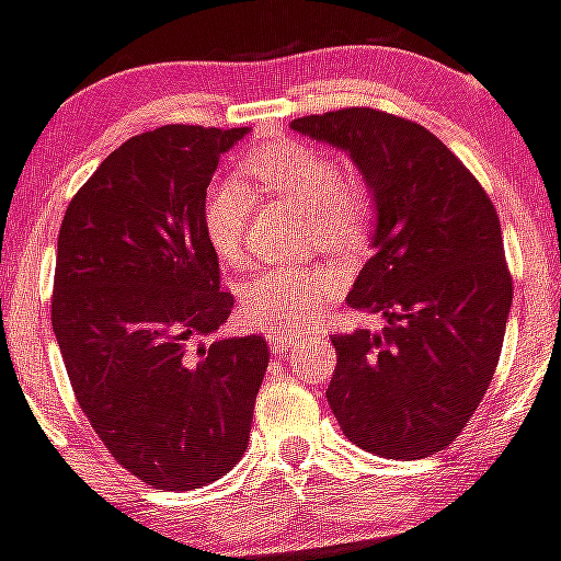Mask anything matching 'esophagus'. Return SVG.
<instances>
[{
  "label": "esophagus",
  "instance_id": "esophagus-1",
  "mask_svg": "<svg viewBox=\"0 0 561 561\" xmlns=\"http://www.w3.org/2000/svg\"><path fill=\"white\" fill-rule=\"evenodd\" d=\"M266 340H270V348L275 351V354H286V351H291L297 342H300V336L289 334V331H270Z\"/></svg>",
  "mask_w": 561,
  "mask_h": 561
}]
</instances>
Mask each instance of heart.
I'll list each match as a JSON object with an SVG mask.
<instances>
[{
    "label": "heart",
    "instance_id": "heart-1",
    "mask_svg": "<svg viewBox=\"0 0 561 561\" xmlns=\"http://www.w3.org/2000/svg\"><path fill=\"white\" fill-rule=\"evenodd\" d=\"M244 171L257 187L311 210V227L325 247L351 250L368 230V191L340 176L329 153L297 140H275L252 148ZM255 193L236 176H219L202 196V225L219 257L236 264L247 252V221ZM342 277L331 266H264L247 277L241 314L252 329L295 331L329 306Z\"/></svg>",
    "mask_w": 561,
    "mask_h": 561
}]
</instances>
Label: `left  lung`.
I'll list each match as a JSON object with an SVG mask.
<instances>
[{"instance_id":"obj_1","label":"left lung","mask_w":561,"mask_h":561,"mask_svg":"<svg viewBox=\"0 0 561 561\" xmlns=\"http://www.w3.org/2000/svg\"><path fill=\"white\" fill-rule=\"evenodd\" d=\"M291 128L348 153L376 210L374 257L348 306L379 311L388 329L331 336V413L356 447L430 458L478 410L503 348L512 275L497 210L419 123L354 106L297 117Z\"/></svg>"}]
</instances>
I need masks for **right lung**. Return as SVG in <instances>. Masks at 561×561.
Masks as SVG:
<instances>
[{"mask_svg":"<svg viewBox=\"0 0 561 561\" xmlns=\"http://www.w3.org/2000/svg\"><path fill=\"white\" fill-rule=\"evenodd\" d=\"M250 128L137 134L72 196L58 232L53 331L83 415L112 458L165 492L241 460L270 348L264 336L191 342L227 323L202 196Z\"/></svg>","mask_w":561,"mask_h":561,"instance_id":"add662e5","label":"right lung"}]
</instances>
